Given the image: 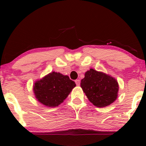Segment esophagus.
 <instances>
[{
  "label": "esophagus",
  "instance_id": "1",
  "mask_svg": "<svg viewBox=\"0 0 146 146\" xmlns=\"http://www.w3.org/2000/svg\"><path fill=\"white\" fill-rule=\"evenodd\" d=\"M75 82V84H77V86H80V80H76Z\"/></svg>",
  "mask_w": 146,
  "mask_h": 146
}]
</instances>
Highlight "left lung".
<instances>
[{
	"label": "left lung",
	"instance_id": "1",
	"mask_svg": "<svg viewBox=\"0 0 146 146\" xmlns=\"http://www.w3.org/2000/svg\"><path fill=\"white\" fill-rule=\"evenodd\" d=\"M80 86L88 100L98 108L110 105L118 96L119 84L116 79L93 68L85 73Z\"/></svg>",
	"mask_w": 146,
	"mask_h": 146
}]
</instances>
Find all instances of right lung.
Wrapping results in <instances>:
<instances>
[{"instance_id":"add662e5","label":"right lung","mask_w":146,"mask_h":146,"mask_svg":"<svg viewBox=\"0 0 146 146\" xmlns=\"http://www.w3.org/2000/svg\"><path fill=\"white\" fill-rule=\"evenodd\" d=\"M76 86L68 75L53 71L35 82L33 91L38 102L47 107L62 104Z\"/></svg>"}]
</instances>
